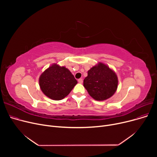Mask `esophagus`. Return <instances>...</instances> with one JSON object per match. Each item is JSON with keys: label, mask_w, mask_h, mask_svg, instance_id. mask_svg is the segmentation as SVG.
I'll list each match as a JSON object with an SVG mask.
<instances>
[{"label": "esophagus", "mask_w": 157, "mask_h": 157, "mask_svg": "<svg viewBox=\"0 0 157 157\" xmlns=\"http://www.w3.org/2000/svg\"><path fill=\"white\" fill-rule=\"evenodd\" d=\"M78 82L79 83H83V79H81V78H80V79H78Z\"/></svg>", "instance_id": "1"}]
</instances>
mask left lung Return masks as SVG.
<instances>
[{"instance_id": "1", "label": "left lung", "mask_w": 157, "mask_h": 157, "mask_svg": "<svg viewBox=\"0 0 157 157\" xmlns=\"http://www.w3.org/2000/svg\"><path fill=\"white\" fill-rule=\"evenodd\" d=\"M118 77L108 65L99 62L88 71L83 86L96 101H104L112 97L118 87Z\"/></svg>"}]
</instances>
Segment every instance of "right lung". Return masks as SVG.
<instances>
[{"mask_svg":"<svg viewBox=\"0 0 157 157\" xmlns=\"http://www.w3.org/2000/svg\"><path fill=\"white\" fill-rule=\"evenodd\" d=\"M39 82L44 94L55 101L62 100L68 95L78 83L68 69L56 63L42 73Z\"/></svg>","mask_w":157,"mask_h":157,"instance_id":"right-lung-1","label":"right lung"}]
</instances>
